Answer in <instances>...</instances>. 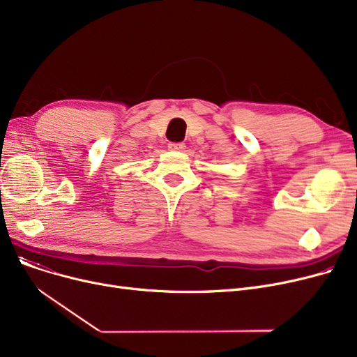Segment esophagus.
<instances>
[{
	"mask_svg": "<svg viewBox=\"0 0 357 357\" xmlns=\"http://www.w3.org/2000/svg\"><path fill=\"white\" fill-rule=\"evenodd\" d=\"M167 147L171 150H176V152H182L185 149V143H169Z\"/></svg>",
	"mask_w": 357,
	"mask_h": 357,
	"instance_id": "34e87169",
	"label": "esophagus"
}]
</instances>
